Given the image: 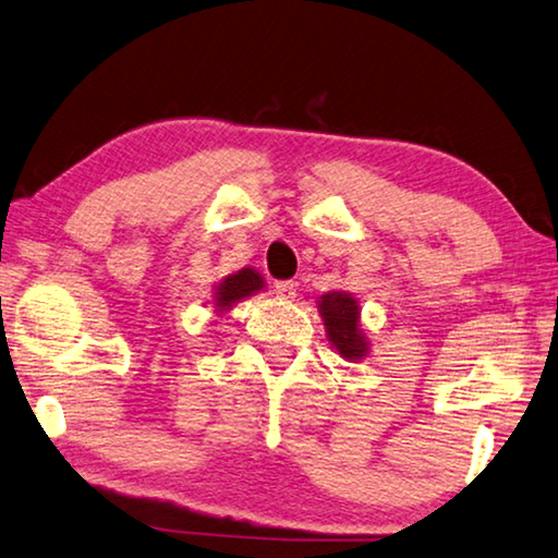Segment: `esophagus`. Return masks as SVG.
<instances>
[{"instance_id":"34e87169","label":"esophagus","mask_w":558,"mask_h":558,"mask_svg":"<svg viewBox=\"0 0 558 558\" xmlns=\"http://www.w3.org/2000/svg\"><path fill=\"white\" fill-rule=\"evenodd\" d=\"M276 295L280 298V300H293L295 295H298V282H293V280H278L276 282Z\"/></svg>"}]
</instances>
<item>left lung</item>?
Segmentation results:
<instances>
[{
	"mask_svg": "<svg viewBox=\"0 0 558 558\" xmlns=\"http://www.w3.org/2000/svg\"><path fill=\"white\" fill-rule=\"evenodd\" d=\"M320 315L325 320L327 338L332 348L340 352L344 360H362L367 355V340L360 330V305L344 290H335L320 298Z\"/></svg>",
	"mask_w": 558,
	"mask_h": 558,
	"instance_id": "1",
	"label": "left lung"
}]
</instances>
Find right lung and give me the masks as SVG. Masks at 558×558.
I'll use <instances>...</instances> for the list:
<instances>
[{"label": "right lung", "instance_id": "obj_1", "mask_svg": "<svg viewBox=\"0 0 558 558\" xmlns=\"http://www.w3.org/2000/svg\"><path fill=\"white\" fill-rule=\"evenodd\" d=\"M263 286V278L253 268L238 270L216 286V307L218 311H228V307L238 303V300L258 293Z\"/></svg>", "mask_w": 558, "mask_h": 558}]
</instances>
